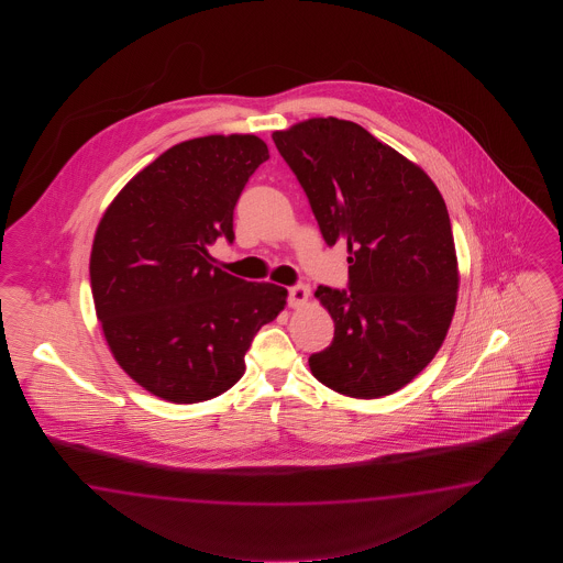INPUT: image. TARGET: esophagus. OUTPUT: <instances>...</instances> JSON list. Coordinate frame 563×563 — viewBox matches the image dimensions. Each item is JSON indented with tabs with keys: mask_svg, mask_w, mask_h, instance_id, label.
<instances>
[{
	"mask_svg": "<svg viewBox=\"0 0 563 563\" xmlns=\"http://www.w3.org/2000/svg\"><path fill=\"white\" fill-rule=\"evenodd\" d=\"M307 297H309V287L303 283H297L289 289V306L303 307L307 303Z\"/></svg>",
	"mask_w": 563,
	"mask_h": 563,
	"instance_id": "34e87169",
	"label": "esophagus"
}]
</instances>
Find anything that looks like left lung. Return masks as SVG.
I'll list each match as a JSON object with an SVG mask.
<instances>
[{"mask_svg": "<svg viewBox=\"0 0 563 563\" xmlns=\"http://www.w3.org/2000/svg\"><path fill=\"white\" fill-rule=\"evenodd\" d=\"M325 243L349 250V285H320L334 339L309 357L334 393L379 398L407 386L442 346L459 268L448 208L426 170L365 128L316 118L274 132Z\"/></svg>", "mask_w": 563, "mask_h": 563, "instance_id": "obj_1", "label": "left lung"}]
</instances>
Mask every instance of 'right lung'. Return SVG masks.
Wrapping results in <instances>:
<instances>
[{"label":"right lung","instance_id":"right-lung-1","mask_svg":"<svg viewBox=\"0 0 563 563\" xmlns=\"http://www.w3.org/2000/svg\"><path fill=\"white\" fill-rule=\"evenodd\" d=\"M257 136L175 144L121 189L99 222L90 287L121 369L148 393L191 405L235 386L257 330L287 289L214 268L208 245L233 243L239 196L268 161Z\"/></svg>","mask_w":563,"mask_h":563}]
</instances>
